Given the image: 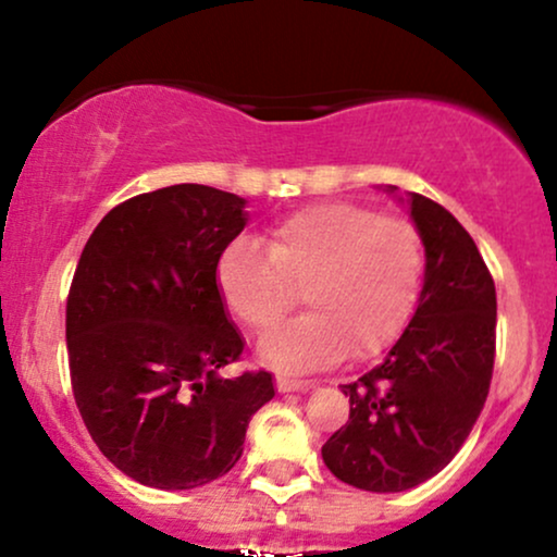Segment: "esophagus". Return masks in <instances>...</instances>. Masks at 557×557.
<instances>
[{"label": "esophagus", "mask_w": 557, "mask_h": 557, "mask_svg": "<svg viewBox=\"0 0 557 557\" xmlns=\"http://www.w3.org/2000/svg\"><path fill=\"white\" fill-rule=\"evenodd\" d=\"M314 382L311 380H287V376H277V389L280 393H298V389H311Z\"/></svg>", "instance_id": "34e87169"}]
</instances>
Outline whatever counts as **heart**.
Instances as JSON below:
<instances>
[{"label":"heart","mask_w":557,"mask_h":557,"mask_svg":"<svg viewBox=\"0 0 557 557\" xmlns=\"http://www.w3.org/2000/svg\"><path fill=\"white\" fill-rule=\"evenodd\" d=\"M424 246L417 227L359 203L330 201L274 222L267 248L238 238L216 264L227 309L264 335L298 304L309 314L272 332L259 359L300 374L343 361L374 359L400 337L417 309Z\"/></svg>","instance_id":"1"}]
</instances>
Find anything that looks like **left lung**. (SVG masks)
<instances>
[{
	"label": "left lung",
	"instance_id": "obj_1",
	"mask_svg": "<svg viewBox=\"0 0 557 557\" xmlns=\"http://www.w3.org/2000/svg\"><path fill=\"white\" fill-rule=\"evenodd\" d=\"M385 190L421 235L424 283L385 359L341 385L348 424L322 445L332 474L367 492L411 490L443 471L474 430L495 367V283L474 238L432 198Z\"/></svg>",
	"mask_w": 557,
	"mask_h": 557
}]
</instances>
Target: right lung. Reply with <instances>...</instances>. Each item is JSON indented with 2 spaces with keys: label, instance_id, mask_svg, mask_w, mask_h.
<instances>
[{
  "label": "right lung",
  "instance_id": "right-lung-1",
  "mask_svg": "<svg viewBox=\"0 0 557 557\" xmlns=\"http://www.w3.org/2000/svg\"><path fill=\"white\" fill-rule=\"evenodd\" d=\"M248 225L246 198L181 183L114 207L83 248L67 296L73 395L99 450L146 487L225 476L270 372L222 376L243 337L216 264Z\"/></svg>",
  "mask_w": 557,
  "mask_h": 557
}]
</instances>
